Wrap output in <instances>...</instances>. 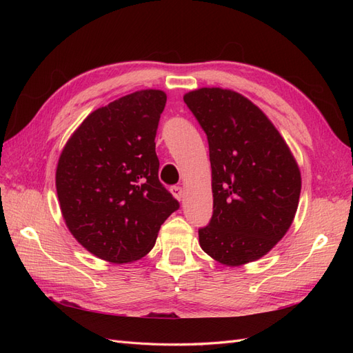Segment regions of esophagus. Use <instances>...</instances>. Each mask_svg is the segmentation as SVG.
<instances>
[{
    "label": "esophagus",
    "mask_w": 353,
    "mask_h": 353,
    "mask_svg": "<svg viewBox=\"0 0 353 353\" xmlns=\"http://www.w3.org/2000/svg\"><path fill=\"white\" fill-rule=\"evenodd\" d=\"M170 193H172L174 197L178 199V200H183L184 199V190L181 188V187H178V185L170 187Z\"/></svg>",
    "instance_id": "obj_1"
}]
</instances>
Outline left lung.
Instances as JSON below:
<instances>
[{
  "mask_svg": "<svg viewBox=\"0 0 353 353\" xmlns=\"http://www.w3.org/2000/svg\"><path fill=\"white\" fill-rule=\"evenodd\" d=\"M206 132L213 213L199 230L210 258L239 266L268 253L290 228L301 196V170L280 132L241 94L200 88L184 95Z\"/></svg>",
  "mask_w": 353,
  "mask_h": 353,
  "instance_id": "8db88e82",
  "label": "left lung"
}]
</instances>
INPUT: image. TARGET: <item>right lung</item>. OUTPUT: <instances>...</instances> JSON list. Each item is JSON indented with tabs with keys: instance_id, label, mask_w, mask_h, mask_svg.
Wrapping results in <instances>:
<instances>
[{
	"instance_id": "right-lung-1",
	"label": "right lung",
	"mask_w": 353,
	"mask_h": 353,
	"mask_svg": "<svg viewBox=\"0 0 353 353\" xmlns=\"http://www.w3.org/2000/svg\"><path fill=\"white\" fill-rule=\"evenodd\" d=\"M165 104L160 90L117 99L88 114L60 154L56 188L63 219L103 261L141 259L179 209L159 181L154 138Z\"/></svg>"
}]
</instances>
